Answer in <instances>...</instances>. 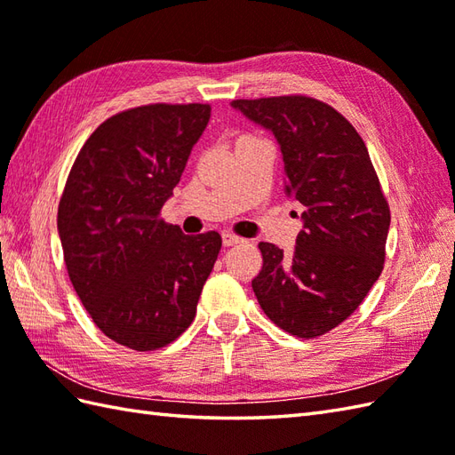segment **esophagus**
I'll return each instance as SVG.
<instances>
[{
    "label": "esophagus",
    "instance_id": "34e87169",
    "mask_svg": "<svg viewBox=\"0 0 455 455\" xmlns=\"http://www.w3.org/2000/svg\"><path fill=\"white\" fill-rule=\"evenodd\" d=\"M240 243H244V238H240L233 233H222V244H225V246H236Z\"/></svg>",
    "mask_w": 455,
    "mask_h": 455
}]
</instances>
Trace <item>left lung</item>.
I'll return each mask as SVG.
<instances>
[{
    "label": "left lung",
    "mask_w": 455,
    "mask_h": 455,
    "mask_svg": "<svg viewBox=\"0 0 455 455\" xmlns=\"http://www.w3.org/2000/svg\"><path fill=\"white\" fill-rule=\"evenodd\" d=\"M275 137L285 196L305 207L295 248L259 243L252 279L259 307L285 332L321 336L350 316L381 275L389 205L360 134L340 113L305 95L236 100Z\"/></svg>",
    "instance_id": "left-lung-1"
}]
</instances>
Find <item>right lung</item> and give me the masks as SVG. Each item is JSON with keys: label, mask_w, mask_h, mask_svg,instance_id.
Segmentation results:
<instances>
[{"label": "right lung", "mask_w": 455, "mask_h": 455, "mask_svg": "<svg viewBox=\"0 0 455 455\" xmlns=\"http://www.w3.org/2000/svg\"><path fill=\"white\" fill-rule=\"evenodd\" d=\"M211 108L144 105L113 115L85 140L58 205L70 282L100 331L139 352L193 323L222 240L186 236L160 209L205 131Z\"/></svg>", "instance_id": "obj_1"}]
</instances>
